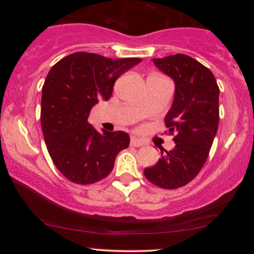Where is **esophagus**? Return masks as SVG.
Here are the masks:
<instances>
[{"label":"esophagus","instance_id":"1","mask_svg":"<svg viewBox=\"0 0 254 254\" xmlns=\"http://www.w3.org/2000/svg\"><path fill=\"white\" fill-rule=\"evenodd\" d=\"M144 143L141 141V139H138L137 137L132 136L131 137V145H133V147H141V145H143Z\"/></svg>","mask_w":254,"mask_h":254}]
</instances>
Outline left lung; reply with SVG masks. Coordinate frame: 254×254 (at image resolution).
<instances>
[{"mask_svg": "<svg viewBox=\"0 0 254 254\" xmlns=\"http://www.w3.org/2000/svg\"><path fill=\"white\" fill-rule=\"evenodd\" d=\"M153 63L174 82L165 123L176 135V147L170 151L160 148L161 157L144 168V176L154 185L172 190L190 183L208 159L217 132L220 89L212 72L190 56L154 58Z\"/></svg>", "mask_w": 254, "mask_h": 254, "instance_id": "left-lung-1", "label": "left lung"}]
</instances>
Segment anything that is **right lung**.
<instances>
[{"label": "right lung", "mask_w": 254, "mask_h": 254, "mask_svg": "<svg viewBox=\"0 0 254 254\" xmlns=\"http://www.w3.org/2000/svg\"><path fill=\"white\" fill-rule=\"evenodd\" d=\"M141 62L75 52L49 71L42 93L40 123L48 151L58 171L87 185L111 173L121 150L129 147L124 131L99 132L88 123L90 110L112 95L116 80Z\"/></svg>", "instance_id": "right-lung-1"}]
</instances>
